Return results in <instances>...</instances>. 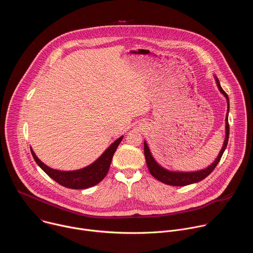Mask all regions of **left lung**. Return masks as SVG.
<instances>
[{
    "instance_id": "1",
    "label": "left lung",
    "mask_w": 253,
    "mask_h": 253,
    "mask_svg": "<svg viewBox=\"0 0 253 253\" xmlns=\"http://www.w3.org/2000/svg\"><path fill=\"white\" fill-rule=\"evenodd\" d=\"M216 84H217V87L219 89V91L224 95V97L226 98L227 101V105H228V109H227V114H226V118H225V140L223 143V146L217 156V158L215 159V161L209 165L207 168L199 170V171H193V172H179V171H170L167 170L165 168H163L162 166H160L154 159V157L152 156L150 149L147 145V143L144 141V154H145V159H146V163H147V167L149 169V172L151 173L152 176H154L157 180L161 181L162 183H165L167 185H172V186H185V185H189L192 183H196L201 181L205 177H207L216 167V165L218 164V162L220 161L223 152L226 149L227 143H228V138H229V124H228V110H229V99L227 94L223 91V89L220 86L219 80L217 77H214Z\"/></svg>"
}]
</instances>
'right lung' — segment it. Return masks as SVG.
<instances>
[{
    "mask_svg": "<svg viewBox=\"0 0 253 253\" xmlns=\"http://www.w3.org/2000/svg\"><path fill=\"white\" fill-rule=\"evenodd\" d=\"M122 139L123 136L114 141L95 162L87 167L74 171H61L50 168L36 156L33 149H31V153L36 163L60 185L72 189H86L98 184L105 178L109 171L113 155Z\"/></svg>",
    "mask_w": 253,
    "mask_h": 253,
    "instance_id": "1",
    "label": "right lung"
}]
</instances>
